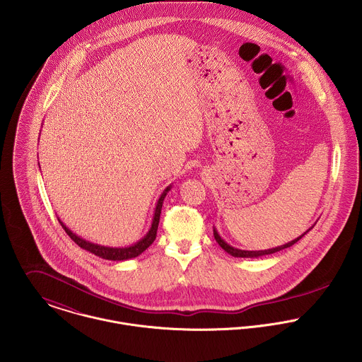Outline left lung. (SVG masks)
<instances>
[{"label": "left lung", "mask_w": 362, "mask_h": 362, "mask_svg": "<svg viewBox=\"0 0 362 362\" xmlns=\"http://www.w3.org/2000/svg\"><path fill=\"white\" fill-rule=\"evenodd\" d=\"M313 227V226H312ZM312 227H310V230H312ZM310 230H307L304 234H301L300 237H297L296 240H293V241H290V243H287V244H284V245H280V247H276V248H270V250H264V251H244V250H238V248H234V247H231V245H228L220 235H218V233H217V230L213 227V235H214V240L217 241V244L227 252V254H230L231 257H234V258H259V257H263V255H270V254H274V252H279V251H281V250H284V248H288V247H291V245H294L297 241H300Z\"/></svg>", "instance_id": "1"}]
</instances>
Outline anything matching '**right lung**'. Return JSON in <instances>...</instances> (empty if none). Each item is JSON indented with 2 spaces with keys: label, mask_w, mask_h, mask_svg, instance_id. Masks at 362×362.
<instances>
[{
  "label": "right lung",
  "mask_w": 362,
  "mask_h": 362,
  "mask_svg": "<svg viewBox=\"0 0 362 362\" xmlns=\"http://www.w3.org/2000/svg\"><path fill=\"white\" fill-rule=\"evenodd\" d=\"M171 189V185H168L163 194L160 195L157 204H156L155 214H153V220H152V226L149 228V231L146 233V235L139 240L138 243H135L134 245H129V247H124V248H115V247H104V245H99V244H95V243H90V241H86L83 238H81L79 235H76L75 233H72L58 217V221L59 224L62 226V228L65 230V233L71 237V240L78 244L81 248L95 254L96 257L99 258L107 259V260H127V259L136 258L138 255H141L144 251H146L156 240V234H157V227H158V220H160V213H161V206H163V201L167 195V192Z\"/></svg>",
  "instance_id": "add662e5"
}]
</instances>
